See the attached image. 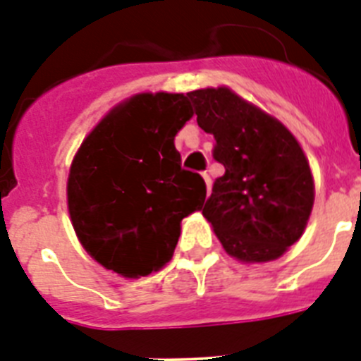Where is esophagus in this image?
Here are the masks:
<instances>
[{"instance_id":"obj_1","label":"esophagus","mask_w":361,"mask_h":361,"mask_svg":"<svg viewBox=\"0 0 361 361\" xmlns=\"http://www.w3.org/2000/svg\"><path fill=\"white\" fill-rule=\"evenodd\" d=\"M202 178L205 180V185H207V192L211 189V178H209V172H202Z\"/></svg>"}]
</instances>
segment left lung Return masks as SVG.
Returning <instances> with one entry per match:
<instances>
[{"mask_svg":"<svg viewBox=\"0 0 361 361\" xmlns=\"http://www.w3.org/2000/svg\"><path fill=\"white\" fill-rule=\"evenodd\" d=\"M213 157L226 172L202 213L229 255L244 262L281 257L305 231L314 181L301 147L283 124L227 87L187 93Z\"/></svg>","mask_w":361,"mask_h":361,"instance_id":"obj_1","label":"left lung"}]
</instances>
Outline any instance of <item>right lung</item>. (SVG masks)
Masks as SVG:
<instances>
[{
    "instance_id": "obj_1",
    "label": "right lung",
    "mask_w": 361,
    "mask_h": 361,
    "mask_svg": "<svg viewBox=\"0 0 361 361\" xmlns=\"http://www.w3.org/2000/svg\"><path fill=\"white\" fill-rule=\"evenodd\" d=\"M190 117L181 93H141L106 115L73 159V227L84 250L115 274L141 277L165 266L180 222L204 205V178L181 169L174 147Z\"/></svg>"
}]
</instances>
